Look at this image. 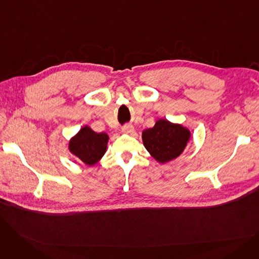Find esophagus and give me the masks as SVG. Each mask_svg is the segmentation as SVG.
<instances>
[{
  "instance_id": "obj_1",
  "label": "esophagus",
  "mask_w": 259,
  "mask_h": 259,
  "mask_svg": "<svg viewBox=\"0 0 259 259\" xmlns=\"http://www.w3.org/2000/svg\"><path fill=\"white\" fill-rule=\"evenodd\" d=\"M121 131L124 133H127V134H131L134 132V128L132 125H125L124 127L121 128Z\"/></svg>"
}]
</instances>
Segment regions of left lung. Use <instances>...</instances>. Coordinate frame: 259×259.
<instances>
[{
    "instance_id": "8db88e82",
    "label": "left lung",
    "mask_w": 259,
    "mask_h": 259,
    "mask_svg": "<svg viewBox=\"0 0 259 259\" xmlns=\"http://www.w3.org/2000/svg\"><path fill=\"white\" fill-rule=\"evenodd\" d=\"M142 138L149 153L164 164L182 154L189 141L190 132L181 125L159 119L153 128L144 130Z\"/></svg>"
}]
</instances>
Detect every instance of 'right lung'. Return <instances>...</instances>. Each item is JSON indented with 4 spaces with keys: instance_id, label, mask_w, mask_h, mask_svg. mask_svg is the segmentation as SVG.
I'll use <instances>...</instances> for the list:
<instances>
[{
    "instance_id": "right-lung-1",
    "label": "right lung",
    "mask_w": 259,
    "mask_h": 259,
    "mask_svg": "<svg viewBox=\"0 0 259 259\" xmlns=\"http://www.w3.org/2000/svg\"><path fill=\"white\" fill-rule=\"evenodd\" d=\"M107 143L106 133H97L86 126L70 141L69 149L85 164L94 165L105 154Z\"/></svg>"
}]
</instances>
